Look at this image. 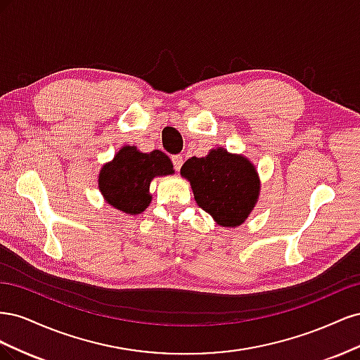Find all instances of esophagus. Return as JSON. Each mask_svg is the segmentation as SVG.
<instances>
[{
  "label": "esophagus",
  "mask_w": 360,
  "mask_h": 360,
  "mask_svg": "<svg viewBox=\"0 0 360 360\" xmlns=\"http://www.w3.org/2000/svg\"><path fill=\"white\" fill-rule=\"evenodd\" d=\"M171 160H172L174 169H176V171H180V168H181V165H183V158H181V155L172 156V158H171Z\"/></svg>",
  "instance_id": "obj_1"
}]
</instances>
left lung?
Masks as SVG:
<instances>
[{
	"mask_svg": "<svg viewBox=\"0 0 360 360\" xmlns=\"http://www.w3.org/2000/svg\"><path fill=\"white\" fill-rule=\"evenodd\" d=\"M197 204L222 226L240 225L254 209L259 181L252 163L224 148L205 158H191L181 167Z\"/></svg>",
	"mask_w": 360,
	"mask_h": 360,
	"instance_id": "obj_1",
	"label": "left lung"
}]
</instances>
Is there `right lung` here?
<instances>
[{
	"mask_svg": "<svg viewBox=\"0 0 360 360\" xmlns=\"http://www.w3.org/2000/svg\"><path fill=\"white\" fill-rule=\"evenodd\" d=\"M172 172V163L162 151L141 153L135 147H123L114 160L102 168L99 188L106 201L115 209L138 214L150 204L151 179Z\"/></svg>",
	"mask_w": 360,
	"mask_h": 360,
	"instance_id": "right-lung-1",
	"label": "right lung"
}]
</instances>
